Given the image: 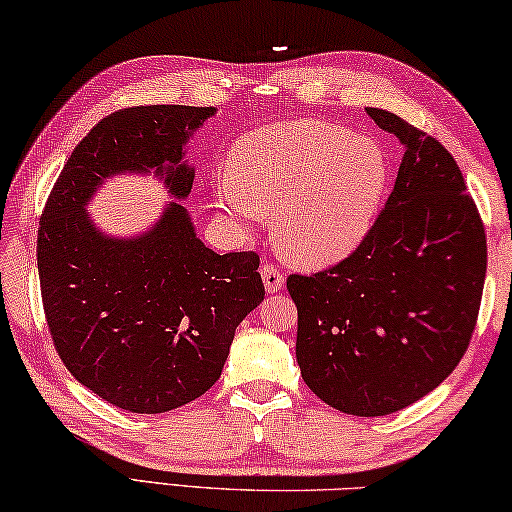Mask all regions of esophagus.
Wrapping results in <instances>:
<instances>
[{"instance_id":"34e87169","label":"esophagus","mask_w":512,"mask_h":512,"mask_svg":"<svg viewBox=\"0 0 512 512\" xmlns=\"http://www.w3.org/2000/svg\"><path fill=\"white\" fill-rule=\"evenodd\" d=\"M261 276H263V283H265V290L267 292H279L283 288V274L276 270L274 265L263 263Z\"/></svg>"}]
</instances>
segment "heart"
I'll return each instance as SVG.
<instances>
[{
    "mask_svg": "<svg viewBox=\"0 0 512 512\" xmlns=\"http://www.w3.org/2000/svg\"><path fill=\"white\" fill-rule=\"evenodd\" d=\"M379 142L331 124L295 120L242 136L215 201L242 231L274 213L283 254L308 267L347 258L370 233L388 188Z\"/></svg>",
    "mask_w": 512,
    "mask_h": 512,
    "instance_id": "1",
    "label": "heart"
}]
</instances>
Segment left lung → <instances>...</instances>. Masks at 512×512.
<instances>
[{"instance_id": "1", "label": "left lung", "mask_w": 512, "mask_h": 512, "mask_svg": "<svg viewBox=\"0 0 512 512\" xmlns=\"http://www.w3.org/2000/svg\"><path fill=\"white\" fill-rule=\"evenodd\" d=\"M406 147L365 240L329 270L290 274L297 363L324 404L379 417L454 372L479 317L488 245L463 172L429 133L367 108Z\"/></svg>"}]
</instances>
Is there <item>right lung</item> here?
<instances>
[{"mask_svg": "<svg viewBox=\"0 0 512 512\" xmlns=\"http://www.w3.org/2000/svg\"><path fill=\"white\" fill-rule=\"evenodd\" d=\"M213 106H133L106 115L74 147L38 229V274L49 333L81 385L129 413H165L220 379L236 326L261 304L254 251L215 254L186 208L170 201L152 229L111 238L88 199L122 172H149L177 199L195 170L183 149Z\"/></svg>", "mask_w": 512, "mask_h": 512, "instance_id": "1", "label": "right lung"}]
</instances>
